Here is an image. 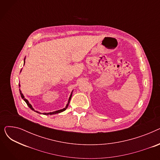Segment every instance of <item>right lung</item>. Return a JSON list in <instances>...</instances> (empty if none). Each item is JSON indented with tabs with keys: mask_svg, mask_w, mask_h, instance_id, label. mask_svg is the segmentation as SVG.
<instances>
[{
	"mask_svg": "<svg viewBox=\"0 0 160 160\" xmlns=\"http://www.w3.org/2000/svg\"><path fill=\"white\" fill-rule=\"evenodd\" d=\"M20 95H21V97H22V98L24 100L25 102H26V103L27 104V105L28 106V107L31 109V110H33V108H32V106H31V104H29V102H28V100H27V99H25L24 98V96H23V95L22 94V93H21V91H20ZM71 96H72V94L71 95V96H70V97H69V101H68V103H67V106H66V107L65 108H63V109H62V110H58V111H55V112H50V113H44L43 114L44 115H52V114H56V113H61V112H63V111H65L66 109L67 108V107H68V106H69V102H70V100H71ZM35 112H36V111H35ZM37 113H39L38 112H36Z\"/></svg>",
	"mask_w": 160,
	"mask_h": 160,
	"instance_id": "right-lung-1",
	"label": "right lung"
}]
</instances>
